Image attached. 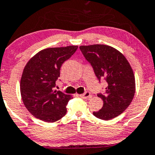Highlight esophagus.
<instances>
[{
    "mask_svg": "<svg viewBox=\"0 0 155 155\" xmlns=\"http://www.w3.org/2000/svg\"><path fill=\"white\" fill-rule=\"evenodd\" d=\"M79 96L82 98H84V99H89V98H91V93L89 92H86L85 93L79 95Z\"/></svg>",
    "mask_w": 155,
    "mask_h": 155,
    "instance_id": "esophagus-1",
    "label": "esophagus"
}]
</instances>
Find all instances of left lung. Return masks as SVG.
Returning a JSON list of instances; mask_svg holds the SVG:
<instances>
[{
    "label": "left lung",
    "instance_id": "8db88e82",
    "mask_svg": "<svg viewBox=\"0 0 155 155\" xmlns=\"http://www.w3.org/2000/svg\"><path fill=\"white\" fill-rule=\"evenodd\" d=\"M79 49L99 82H106L105 93L97 94L103 106L93 115L102 120L118 116L131 104L135 92V79L129 63L122 53L107 45L81 46Z\"/></svg>",
    "mask_w": 155,
    "mask_h": 155
}]
</instances>
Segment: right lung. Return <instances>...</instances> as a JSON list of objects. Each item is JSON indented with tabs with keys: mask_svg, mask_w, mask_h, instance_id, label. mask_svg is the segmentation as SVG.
<instances>
[{
	"mask_svg": "<svg viewBox=\"0 0 155 155\" xmlns=\"http://www.w3.org/2000/svg\"><path fill=\"white\" fill-rule=\"evenodd\" d=\"M77 46L47 48L37 53L24 67L21 94L27 110L46 122H54L66 114L72 96L53 89L60 76V68L74 54Z\"/></svg>",
	"mask_w": 155,
	"mask_h": 155,
	"instance_id": "obj_1",
	"label": "right lung"
}]
</instances>
